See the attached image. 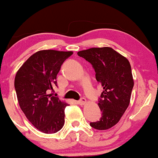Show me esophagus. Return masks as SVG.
<instances>
[{"mask_svg": "<svg viewBox=\"0 0 158 158\" xmlns=\"http://www.w3.org/2000/svg\"><path fill=\"white\" fill-rule=\"evenodd\" d=\"M77 102L78 103L79 105H84L85 103H86V100H85L84 97H82V98H81V100L77 101Z\"/></svg>", "mask_w": 158, "mask_h": 158, "instance_id": "esophagus-1", "label": "esophagus"}]
</instances>
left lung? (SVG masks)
Listing matches in <instances>:
<instances>
[{
  "label": "left lung",
  "instance_id": "left-lung-1",
  "mask_svg": "<svg viewBox=\"0 0 158 158\" xmlns=\"http://www.w3.org/2000/svg\"><path fill=\"white\" fill-rule=\"evenodd\" d=\"M94 68L103 91L98 106L100 120L90 122L97 130H108L116 124L130 104L134 82L130 62L111 48H93L77 52Z\"/></svg>",
  "mask_w": 158,
  "mask_h": 158
}]
</instances>
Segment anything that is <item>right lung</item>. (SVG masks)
I'll return each mask as SVG.
<instances>
[{
  "mask_svg": "<svg viewBox=\"0 0 158 158\" xmlns=\"http://www.w3.org/2000/svg\"><path fill=\"white\" fill-rule=\"evenodd\" d=\"M73 54L53 50L35 52L17 71L15 88L20 108L29 122L44 133H57L64 124L68 105L52 96L56 76L67 58Z\"/></svg>",
  "mask_w": 158,
  "mask_h": 158,
  "instance_id": "add662e5",
  "label": "right lung"
}]
</instances>
